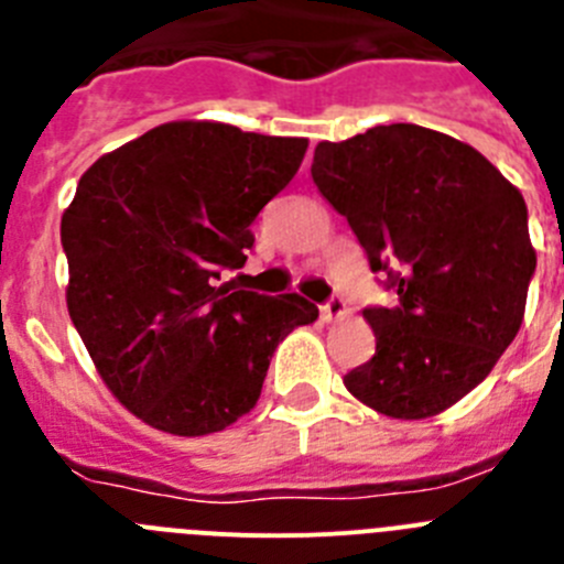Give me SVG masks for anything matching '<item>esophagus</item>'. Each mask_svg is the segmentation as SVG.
Listing matches in <instances>:
<instances>
[{
	"label": "esophagus",
	"instance_id": "1",
	"mask_svg": "<svg viewBox=\"0 0 564 564\" xmlns=\"http://www.w3.org/2000/svg\"><path fill=\"white\" fill-rule=\"evenodd\" d=\"M347 313H350V307H347V302H344L341 296H330L325 305H322V318H325V322H338V318H344Z\"/></svg>",
	"mask_w": 564,
	"mask_h": 564
}]
</instances>
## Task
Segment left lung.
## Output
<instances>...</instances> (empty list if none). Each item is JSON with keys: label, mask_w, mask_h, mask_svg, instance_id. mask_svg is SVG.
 <instances>
[{"label": "left lung", "mask_w": 564, "mask_h": 564, "mask_svg": "<svg viewBox=\"0 0 564 564\" xmlns=\"http://www.w3.org/2000/svg\"><path fill=\"white\" fill-rule=\"evenodd\" d=\"M311 174L398 293L392 307L364 311L376 356L344 387L398 421L449 410L525 316L536 251L520 188L468 143L415 123L318 143Z\"/></svg>", "instance_id": "1"}]
</instances>
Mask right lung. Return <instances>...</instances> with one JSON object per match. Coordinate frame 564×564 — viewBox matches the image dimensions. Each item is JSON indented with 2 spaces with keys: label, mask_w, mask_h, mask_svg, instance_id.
Masks as SVG:
<instances>
[{
  "label": "right lung",
  "mask_w": 564,
  "mask_h": 564,
  "mask_svg": "<svg viewBox=\"0 0 564 564\" xmlns=\"http://www.w3.org/2000/svg\"><path fill=\"white\" fill-rule=\"evenodd\" d=\"M307 138L172 121L98 158L62 217L67 311L132 415L181 437L251 412L279 341L318 318L299 293L217 285L251 223L302 166Z\"/></svg>",
  "instance_id": "1"
}]
</instances>
